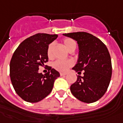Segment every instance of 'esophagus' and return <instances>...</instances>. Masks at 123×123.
I'll return each mask as SVG.
<instances>
[{
	"instance_id": "obj_1",
	"label": "esophagus",
	"mask_w": 123,
	"mask_h": 123,
	"mask_svg": "<svg viewBox=\"0 0 123 123\" xmlns=\"http://www.w3.org/2000/svg\"><path fill=\"white\" fill-rule=\"evenodd\" d=\"M66 74H67L66 73H62V72H61V73H60V76H66Z\"/></svg>"
}]
</instances>
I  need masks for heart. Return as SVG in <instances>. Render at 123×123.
<instances>
[{"label": "heart", "mask_w": 123, "mask_h": 123, "mask_svg": "<svg viewBox=\"0 0 123 123\" xmlns=\"http://www.w3.org/2000/svg\"><path fill=\"white\" fill-rule=\"evenodd\" d=\"M63 43L66 47V49L69 51H74L77 46L76 41L71 38H66L63 41ZM53 43L49 45L47 49V55L49 59L53 58ZM73 65L72 60H57L55 61L53 63V67L59 72H66L68 69Z\"/></svg>", "instance_id": "obj_1"}]
</instances>
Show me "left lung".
Listing matches in <instances>:
<instances>
[{"instance_id":"1","label":"left lung","mask_w":123,"mask_h":123,"mask_svg":"<svg viewBox=\"0 0 123 123\" xmlns=\"http://www.w3.org/2000/svg\"><path fill=\"white\" fill-rule=\"evenodd\" d=\"M63 35L76 40L79 47L78 62L72 70L80 74L84 71V76H78L70 91L83 102L98 100L106 92L111 79V58L107 47L98 38L86 32Z\"/></svg>"}]
</instances>
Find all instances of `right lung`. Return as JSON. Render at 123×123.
I'll return each mask as SVG.
<instances>
[{
    "instance_id": "right-lung-1",
    "label": "right lung",
    "mask_w": 123,
    "mask_h": 123,
    "mask_svg": "<svg viewBox=\"0 0 123 123\" xmlns=\"http://www.w3.org/2000/svg\"><path fill=\"white\" fill-rule=\"evenodd\" d=\"M57 35L37 33L26 39L15 51L10 62V76L12 86L25 101L37 102L51 92L60 73L48 66V72L42 74L39 68L48 62L49 44Z\"/></svg>"
}]
</instances>
